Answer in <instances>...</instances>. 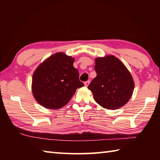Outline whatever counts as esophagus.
I'll return each mask as SVG.
<instances>
[{
  "label": "esophagus",
  "instance_id": "obj_1",
  "mask_svg": "<svg viewBox=\"0 0 160 160\" xmlns=\"http://www.w3.org/2000/svg\"><path fill=\"white\" fill-rule=\"evenodd\" d=\"M89 83H90V81H89V80H88V81H86V82L84 83V86H85V87H88V86H89Z\"/></svg>",
  "mask_w": 160,
  "mask_h": 160
}]
</instances>
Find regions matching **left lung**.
I'll list each match as a JSON object with an SVG mask.
<instances>
[{
  "label": "left lung",
  "mask_w": 160,
  "mask_h": 160,
  "mask_svg": "<svg viewBox=\"0 0 160 160\" xmlns=\"http://www.w3.org/2000/svg\"><path fill=\"white\" fill-rule=\"evenodd\" d=\"M97 76L88 87L95 101L107 109L115 110L127 104L135 83L130 71L113 55L95 58Z\"/></svg>",
  "instance_id": "8db88e82"
}]
</instances>
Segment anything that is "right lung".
Returning a JSON list of instances; mask_svg holds the SVG:
<instances>
[{
    "label": "right lung",
    "instance_id": "1",
    "mask_svg": "<svg viewBox=\"0 0 160 160\" xmlns=\"http://www.w3.org/2000/svg\"><path fill=\"white\" fill-rule=\"evenodd\" d=\"M74 58L58 52L44 60L32 76L35 100L49 109H59L69 102L78 88L84 86L74 68Z\"/></svg>",
    "mask_w": 160,
    "mask_h": 160
}]
</instances>
